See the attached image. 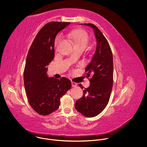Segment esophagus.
I'll return each mask as SVG.
<instances>
[{"instance_id": "34e87169", "label": "esophagus", "mask_w": 147, "mask_h": 147, "mask_svg": "<svg viewBox=\"0 0 147 147\" xmlns=\"http://www.w3.org/2000/svg\"><path fill=\"white\" fill-rule=\"evenodd\" d=\"M71 84H72V87H76V86H77V84H76V83H75V82H71Z\"/></svg>"}]
</instances>
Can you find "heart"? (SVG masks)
<instances>
[{
  "label": "heart",
  "instance_id": "b5f03b06",
  "mask_svg": "<svg viewBox=\"0 0 147 147\" xmlns=\"http://www.w3.org/2000/svg\"><path fill=\"white\" fill-rule=\"evenodd\" d=\"M89 35L87 32L82 29H76L70 32L67 36L68 42L72 46L75 51L82 52L86 49L89 41ZM59 44V40H57L55 42V51ZM92 51L93 49H90Z\"/></svg>",
  "mask_w": 147,
  "mask_h": 147
}]
</instances>
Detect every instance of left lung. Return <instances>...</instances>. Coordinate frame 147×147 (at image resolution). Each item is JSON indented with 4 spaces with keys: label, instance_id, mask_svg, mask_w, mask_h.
<instances>
[{
    "label": "left lung",
    "instance_id": "8db88e82",
    "mask_svg": "<svg viewBox=\"0 0 147 147\" xmlns=\"http://www.w3.org/2000/svg\"><path fill=\"white\" fill-rule=\"evenodd\" d=\"M84 24L94 29L97 46L84 75L90 82V86L85 88L79 84L83 89V96L76 101L75 107L85 117H94L104 110L110 97L113 85V59L109 42L101 30L94 24Z\"/></svg>",
    "mask_w": 147,
    "mask_h": 147
}]
</instances>
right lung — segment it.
Returning <instances> with one entry per match:
<instances>
[{"mask_svg": "<svg viewBox=\"0 0 147 147\" xmlns=\"http://www.w3.org/2000/svg\"><path fill=\"white\" fill-rule=\"evenodd\" d=\"M70 22H50L37 33L29 50L24 71V82L29 104L41 115H47L59 107L60 99L71 88V81L48 78L46 67L54 57L57 34Z\"/></svg>", "mask_w": 147, "mask_h": 147, "instance_id": "add662e5", "label": "right lung"}]
</instances>
